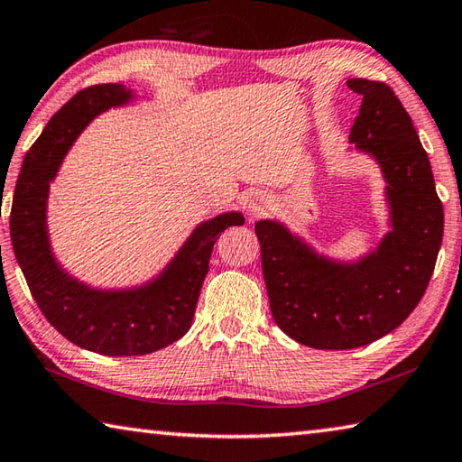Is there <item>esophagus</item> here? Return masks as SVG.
Here are the masks:
<instances>
[{
	"mask_svg": "<svg viewBox=\"0 0 462 462\" xmlns=\"http://www.w3.org/2000/svg\"><path fill=\"white\" fill-rule=\"evenodd\" d=\"M271 206H273L271 196L263 194V191H256V194H253L246 199V212L250 217H260L268 214L271 212Z\"/></svg>",
	"mask_w": 462,
	"mask_h": 462,
	"instance_id": "34e87169",
	"label": "esophagus"
}]
</instances>
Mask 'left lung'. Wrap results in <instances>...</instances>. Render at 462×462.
I'll list each match as a JSON object with an SVG mask.
<instances>
[{
	"label": "left lung",
	"mask_w": 462,
	"mask_h": 462,
	"mask_svg": "<svg viewBox=\"0 0 462 462\" xmlns=\"http://www.w3.org/2000/svg\"><path fill=\"white\" fill-rule=\"evenodd\" d=\"M347 87L364 97L347 153L380 167L388 232L364 254L335 258L274 217L254 226L274 321L315 349L362 347L404 323L429 287L444 232L429 155L400 98L383 82Z\"/></svg>",
	"instance_id": "1"
}]
</instances>
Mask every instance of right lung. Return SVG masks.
<instances>
[{"mask_svg":"<svg viewBox=\"0 0 462 462\" xmlns=\"http://www.w3.org/2000/svg\"><path fill=\"white\" fill-rule=\"evenodd\" d=\"M141 98L151 97L125 85H97L72 97L23 157L10 216L14 254L40 311L74 346L111 357L153 354L183 337L194 321L217 236L245 224L238 209L208 217L162 271L129 287H97L60 263L48 228L50 186L70 147L98 115Z\"/></svg>","mask_w":462,"mask_h":462,"instance_id":"obj_1","label":"right lung"}]
</instances>
